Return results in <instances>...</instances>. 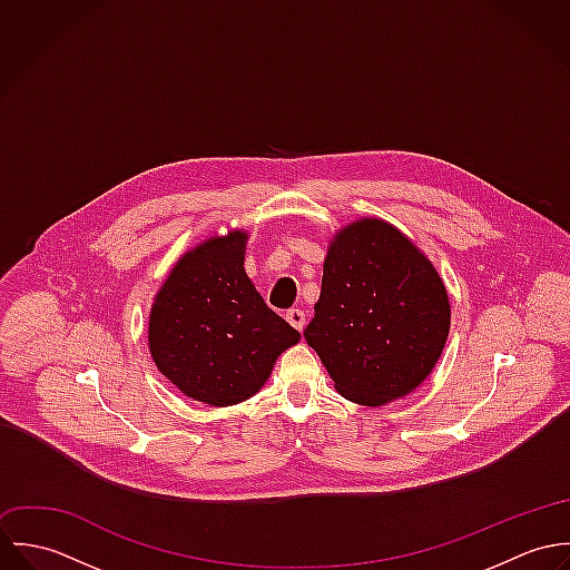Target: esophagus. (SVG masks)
I'll return each instance as SVG.
<instances>
[{
    "label": "esophagus",
    "instance_id": "1",
    "mask_svg": "<svg viewBox=\"0 0 570 570\" xmlns=\"http://www.w3.org/2000/svg\"><path fill=\"white\" fill-rule=\"evenodd\" d=\"M285 318H287V323L294 326V328L303 331V326H305V312H301V309H289V312L285 314Z\"/></svg>",
    "mask_w": 570,
    "mask_h": 570
}]
</instances>
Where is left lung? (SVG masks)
Returning <instances> with one entry per match:
<instances>
[{"label": "left lung", "mask_w": 570, "mask_h": 570, "mask_svg": "<svg viewBox=\"0 0 570 570\" xmlns=\"http://www.w3.org/2000/svg\"><path fill=\"white\" fill-rule=\"evenodd\" d=\"M448 331L443 281L397 228L362 219L335 237L303 335L340 395L362 406L404 397L439 362Z\"/></svg>", "instance_id": "obj_1"}]
</instances>
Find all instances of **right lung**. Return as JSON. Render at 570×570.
<instances>
[{
	"instance_id": "add662e5",
	"label": "right lung",
	"mask_w": 570,
	"mask_h": 570,
	"mask_svg": "<svg viewBox=\"0 0 570 570\" xmlns=\"http://www.w3.org/2000/svg\"><path fill=\"white\" fill-rule=\"evenodd\" d=\"M245 239L230 233L184 254L151 309L149 348L160 373L210 406L252 397L276 357L301 340L249 283Z\"/></svg>"
}]
</instances>
